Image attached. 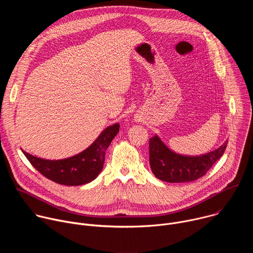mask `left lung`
I'll return each mask as SVG.
<instances>
[{
    "label": "left lung",
    "instance_id": "1",
    "mask_svg": "<svg viewBox=\"0 0 253 253\" xmlns=\"http://www.w3.org/2000/svg\"><path fill=\"white\" fill-rule=\"evenodd\" d=\"M228 141L216 150L199 156L178 154L155 135L149 139L150 168L156 178L169 183L190 182L206 174L224 153Z\"/></svg>",
    "mask_w": 253,
    "mask_h": 253
}]
</instances>
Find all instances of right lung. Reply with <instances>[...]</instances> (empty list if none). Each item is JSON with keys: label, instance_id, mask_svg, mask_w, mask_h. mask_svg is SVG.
Wrapping results in <instances>:
<instances>
[{"label": "right lung", "instance_id": "add662e5", "mask_svg": "<svg viewBox=\"0 0 253 253\" xmlns=\"http://www.w3.org/2000/svg\"><path fill=\"white\" fill-rule=\"evenodd\" d=\"M119 123L107 127L91 145L81 153L61 160H48L22 150L30 163L46 178L69 186L89 183L103 169L105 152L119 132Z\"/></svg>", "mask_w": 253, "mask_h": 253}]
</instances>
